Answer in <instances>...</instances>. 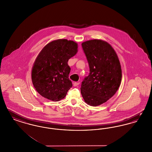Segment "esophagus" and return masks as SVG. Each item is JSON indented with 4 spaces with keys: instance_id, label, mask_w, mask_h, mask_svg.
I'll return each mask as SVG.
<instances>
[{
    "instance_id": "esophagus-1",
    "label": "esophagus",
    "mask_w": 152,
    "mask_h": 152,
    "mask_svg": "<svg viewBox=\"0 0 152 152\" xmlns=\"http://www.w3.org/2000/svg\"><path fill=\"white\" fill-rule=\"evenodd\" d=\"M79 82H73V85L74 87H77V86L79 85Z\"/></svg>"
}]
</instances>
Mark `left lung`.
<instances>
[{
    "label": "left lung",
    "instance_id": "obj_1",
    "mask_svg": "<svg viewBox=\"0 0 152 152\" xmlns=\"http://www.w3.org/2000/svg\"><path fill=\"white\" fill-rule=\"evenodd\" d=\"M89 66V74L81 83V94L87 104L96 107L116 94L122 79L116 52L107 42L94 39L81 44Z\"/></svg>",
    "mask_w": 152,
    "mask_h": 152
}]
</instances>
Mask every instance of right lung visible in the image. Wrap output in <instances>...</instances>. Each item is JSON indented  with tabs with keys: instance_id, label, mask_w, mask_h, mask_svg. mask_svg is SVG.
Here are the masks:
<instances>
[{
	"instance_id": "obj_1",
	"label": "right lung",
	"mask_w": 152,
	"mask_h": 152,
	"mask_svg": "<svg viewBox=\"0 0 152 152\" xmlns=\"http://www.w3.org/2000/svg\"><path fill=\"white\" fill-rule=\"evenodd\" d=\"M77 48L72 40L58 39L47 44L37 56L31 78L36 91L44 98L59 101L72 87L68 61L76 54Z\"/></svg>"
}]
</instances>
